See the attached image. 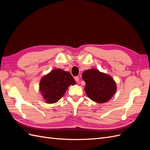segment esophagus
<instances>
[{"instance_id":"1","label":"esophagus","mask_w":150,"mask_h":150,"mask_svg":"<svg viewBox=\"0 0 150 150\" xmlns=\"http://www.w3.org/2000/svg\"><path fill=\"white\" fill-rule=\"evenodd\" d=\"M74 79H75V81H76V82H78V83L79 82V77H78V76L74 77Z\"/></svg>"}]
</instances>
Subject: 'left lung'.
<instances>
[{
  "mask_svg": "<svg viewBox=\"0 0 150 150\" xmlns=\"http://www.w3.org/2000/svg\"><path fill=\"white\" fill-rule=\"evenodd\" d=\"M82 78L86 83L84 90L88 97L97 103L110 101L116 92L115 81L111 76L98 69L86 70Z\"/></svg>",
  "mask_w": 150,
  "mask_h": 150,
  "instance_id": "obj_1",
  "label": "left lung"
}]
</instances>
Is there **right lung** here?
I'll list each match as a JSON object with an SVG mask.
<instances>
[{
    "label": "right lung",
    "mask_w": 150,
    "mask_h": 150,
    "mask_svg": "<svg viewBox=\"0 0 150 150\" xmlns=\"http://www.w3.org/2000/svg\"><path fill=\"white\" fill-rule=\"evenodd\" d=\"M76 82L69 72L54 69L40 81L39 91L46 103H57L64 96L68 87Z\"/></svg>",
    "instance_id": "obj_1"
}]
</instances>
